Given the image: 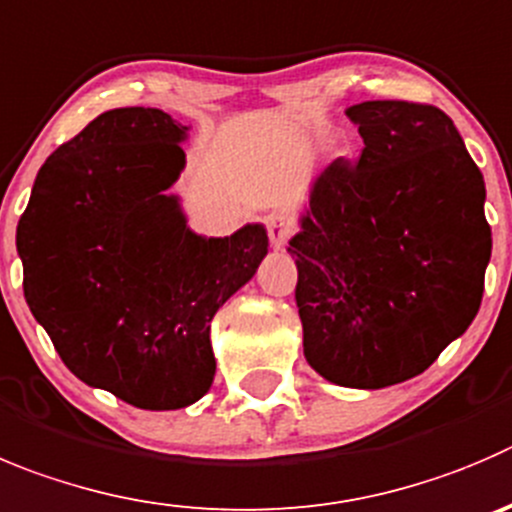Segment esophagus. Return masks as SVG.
<instances>
[{
  "mask_svg": "<svg viewBox=\"0 0 512 512\" xmlns=\"http://www.w3.org/2000/svg\"><path fill=\"white\" fill-rule=\"evenodd\" d=\"M266 231H269L274 248H284L286 243H289V238L294 236V223H291V218H286L284 213H274V216H269V221H266Z\"/></svg>",
  "mask_w": 512,
  "mask_h": 512,
  "instance_id": "34e87169",
  "label": "esophagus"
}]
</instances>
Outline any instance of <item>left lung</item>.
Returning a JSON list of instances; mask_svg holds the SVG:
<instances>
[{
    "label": "left lung",
    "mask_w": 512,
    "mask_h": 512,
    "mask_svg": "<svg viewBox=\"0 0 512 512\" xmlns=\"http://www.w3.org/2000/svg\"><path fill=\"white\" fill-rule=\"evenodd\" d=\"M364 150L316 178L296 259L306 362L342 387L425 372L480 309L493 236L485 180L435 105H352Z\"/></svg>",
    "instance_id": "left-lung-1"
}]
</instances>
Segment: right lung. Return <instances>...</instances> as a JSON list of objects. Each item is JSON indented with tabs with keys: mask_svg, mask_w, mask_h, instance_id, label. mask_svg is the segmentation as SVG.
I'll return each instance as SVG.
<instances>
[{
	"mask_svg": "<svg viewBox=\"0 0 512 512\" xmlns=\"http://www.w3.org/2000/svg\"><path fill=\"white\" fill-rule=\"evenodd\" d=\"M186 133L155 107L97 115L45 160L17 226L24 299L65 367L140 410L211 389V319L269 253L259 223L226 238L186 226L165 193Z\"/></svg>",
	"mask_w": 512,
	"mask_h": 512,
	"instance_id": "add662e5",
	"label": "right lung"
}]
</instances>
